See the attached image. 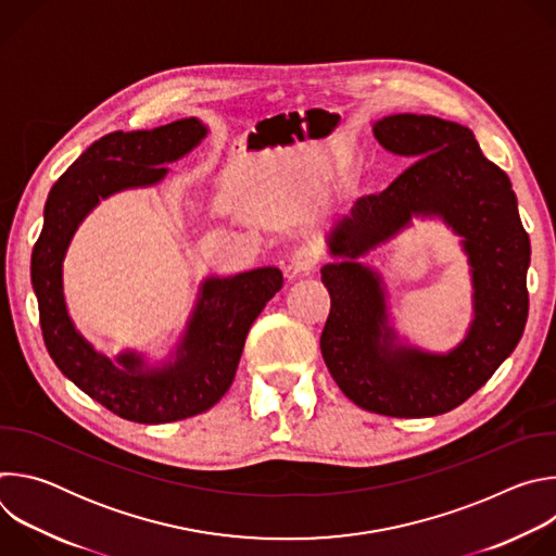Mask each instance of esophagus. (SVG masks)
<instances>
[{
    "mask_svg": "<svg viewBox=\"0 0 556 556\" xmlns=\"http://www.w3.org/2000/svg\"><path fill=\"white\" fill-rule=\"evenodd\" d=\"M316 264H319V251L312 247H301L292 253L290 262H288V277H303L309 275Z\"/></svg>",
    "mask_w": 556,
    "mask_h": 556,
    "instance_id": "1",
    "label": "esophagus"
}]
</instances>
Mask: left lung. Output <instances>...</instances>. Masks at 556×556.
<instances>
[{"label": "left lung", "instance_id": "left-lung-1", "mask_svg": "<svg viewBox=\"0 0 556 556\" xmlns=\"http://www.w3.org/2000/svg\"><path fill=\"white\" fill-rule=\"evenodd\" d=\"M378 144L416 161L382 193L361 198L326 237L321 268L332 307L324 361L361 409L393 418L440 416L478 391L517 348L528 319L530 240L508 176L472 131L427 114H391L371 125ZM414 218H440L460 237L471 268L473 319L448 353L397 337L381 276L359 260Z\"/></svg>", "mask_w": 556, "mask_h": 556}]
</instances>
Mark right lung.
Wrapping results in <instances>:
<instances>
[{"label":"right lung","mask_w":556,"mask_h":556,"mask_svg":"<svg viewBox=\"0 0 556 556\" xmlns=\"http://www.w3.org/2000/svg\"><path fill=\"white\" fill-rule=\"evenodd\" d=\"M208 136L200 118H180L155 129L114 131L92 142L52 185L43 228L33 249L30 281L39 321L54 365L112 414L165 425L211 409L228 391L249 330L283 286L275 266L230 277H206L172 354L149 361L125 350L105 356L70 319L63 292V262L84 219L114 193L161 185L169 163L180 161Z\"/></svg>","instance_id":"obj_1"}]
</instances>
